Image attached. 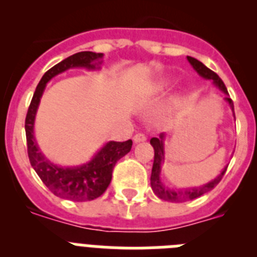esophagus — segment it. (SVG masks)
Returning a JSON list of instances; mask_svg holds the SVG:
<instances>
[{
  "label": "esophagus",
  "instance_id": "34e87169",
  "mask_svg": "<svg viewBox=\"0 0 257 257\" xmlns=\"http://www.w3.org/2000/svg\"><path fill=\"white\" fill-rule=\"evenodd\" d=\"M134 142L135 143H140V142H145V140H147V136H145V134H143V133H138V134H135V135H134Z\"/></svg>",
  "mask_w": 257,
  "mask_h": 257
}]
</instances>
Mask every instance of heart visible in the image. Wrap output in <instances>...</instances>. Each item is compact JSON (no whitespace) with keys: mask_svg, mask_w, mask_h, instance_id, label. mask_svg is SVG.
Instances as JSON below:
<instances>
[{"mask_svg":"<svg viewBox=\"0 0 257 257\" xmlns=\"http://www.w3.org/2000/svg\"><path fill=\"white\" fill-rule=\"evenodd\" d=\"M160 87H161V86H160ZM160 87H158V88H160Z\"/></svg>","mask_w":257,"mask_h":257,"instance_id":"obj_1","label":"heart"}]
</instances>
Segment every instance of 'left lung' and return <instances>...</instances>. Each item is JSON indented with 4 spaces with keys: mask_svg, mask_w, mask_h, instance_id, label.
Masks as SVG:
<instances>
[{
    "mask_svg": "<svg viewBox=\"0 0 257 257\" xmlns=\"http://www.w3.org/2000/svg\"><path fill=\"white\" fill-rule=\"evenodd\" d=\"M188 60H189V63L192 64V67L197 70V73H198L199 76H202L203 78L212 79L213 83H215L220 90H222L225 94H228V90H226L225 85H224V82H222V79L220 78V77L213 72V70H211L210 68L206 67L205 64H202L201 61L192 58V56H188ZM225 100L230 104L231 110L234 112V104H233V100L228 96L225 97ZM151 144L153 145V148H154V162H153V169H152V175H151V185L154 194H156L158 198L163 199V201L181 203V202L192 201V199L198 198V197L203 196L205 193L210 192V190H212L213 188L216 187L217 184L221 181L222 176H224V174H225L226 171V167H225L216 179H213L212 181H210V183L203 185V187L190 188V189H181V190H171L170 188L163 187V184L161 183V179H160L161 166H162V162H163V134H161L160 138H152Z\"/></svg>",
    "mask_w": 257,
    "mask_h": 257,
    "instance_id": "obj_1",
    "label": "left lung"
}]
</instances>
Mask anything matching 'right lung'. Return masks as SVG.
I'll return each mask as SVG.
<instances>
[{
    "label": "right lung",
    "instance_id": "right-lung-1",
    "mask_svg": "<svg viewBox=\"0 0 257 257\" xmlns=\"http://www.w3.org/2000/svg\"><path fill=\"white\" fill-rule=\"evenodd\" d=\"M103 54L100 52L96 54L92 51H81L50 68L36 88L26 117L27 151L32 167L50 192L54 193L56 197L74 202L92 201L105 192L112 180L115 163L131 151L133 140L106 143L88 163L79 167L65 169L54 165L42 156L33 136V123L45 86L52 77L69 68H95L94 63Z\"/></svg>",
    "mask_w": 257,
    "mask_h": 257
}]
</instances>
